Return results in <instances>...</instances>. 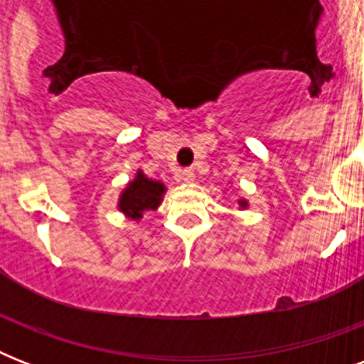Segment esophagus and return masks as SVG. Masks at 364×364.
<instances>
[{"label": "esophagus", "mask_w": 364, "mask_h": 364, "mask_svg": "<svg viewBox=\"0 0 364 364\" xmlns=\"http://www.w3.org/2000/svg\"><path fill=\"white\" fill-rule=\"evenodd\" d=\"M194 177H196V173H194V170H191V168H185V170L177 171V179H179V181L191 183L194 181Z\"/></svg>", "instance_id": "1"}]
</instances>
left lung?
<instances>
[{
    "mask_svg": "<svg viewBox=\"0 0 364 364\" xmlns=\"http://www.w3.org/2000/svg\"><path fill=\"white\" fill-rule=\"evenodd\" d=\"M240 204H242V205H245V202H240Z\"/></svg>",
    "mask_w": 364,
    "mask_h": 364,
    "instance_id": "1",
    "label": "left lung"
}]
</instances>
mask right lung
<instances>
[{"mask_svg":"<svg viewBox=\"0 0 364 364\" xmlns=\"http://www.w3.org/2000/svg\"><path fill=\"white\" fill-rule=\"evenodd\" d=\"M164 191L166 188L162 183L151 181L139 171L136 179L122 193L119 208H121V211H124L126 215H130L132 219H139L143 211L154 210L160 204Z\"/></svg>","mask_w":364,"mask_h":364,"instance_id":"add662e5","label":"right lung"}]
</instances>
